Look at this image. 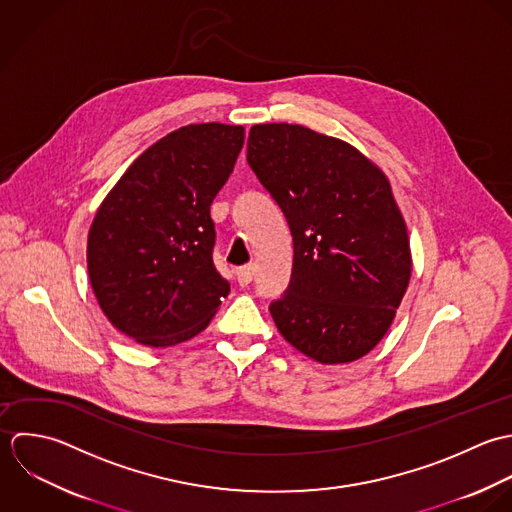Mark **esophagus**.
<instances>
[{
  "label": "esophagus",
  "mask_w": 512,
  "mask_h": 512,
  "mask_svg": "<svg viewBox=\"0 0 512 512\" xmlns=\"http://www.w3.org/2000/svg\"><path fill=\"white\" fill-rule=\"evenodd\" d=\"M235 275H237V283H239L241 287H247V285L253 281L255 267H253V265H243V267H239V269L235 271Z\"/></svg>",
  "instance_id": "esophagus-1"
}]
</instances>
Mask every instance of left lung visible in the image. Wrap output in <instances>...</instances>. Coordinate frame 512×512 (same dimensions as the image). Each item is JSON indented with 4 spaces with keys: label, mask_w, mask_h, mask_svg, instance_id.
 Here are the masks:
<instances>
[{
    "label": "left lung",
    "mask_w": 512,
    "mask_h": 512,
    "mask_svg": "<svg viewBox=\"0 0 512 512\" xmlns=\"http://www.w3.org/2000/svg\"><path fill=\"white\" fill-rule=\"evenodd\" d=\"M247 162L295 245L291 285L269 307L279 332L320 364L366 356L411 277L408 227L386 174L352 144L287 122L251 126Z\"/></svg>",
    "instance_id": "obj_1"
}]
</instances>
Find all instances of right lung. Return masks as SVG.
Instances as JSON below:
<instances>
[{
    "label": "right lung",
    "mask_w": 512,
    "mask_h": 512,
    "mask_svg": "<svg viewBox=\"0 0 512 512\" xmlns=\"http://www.w3.org/2000/svg\"><path fill=\"white\" fill-rule=\"evenodd\" d=\"M243 140V126H182L144 150L97 209L87 241L91 287L110 324L138 344L194 338L229 295L211 259L209 205Z\"/></svg>",
    "instance_id": "right-lung-1"
}]
</instances>
